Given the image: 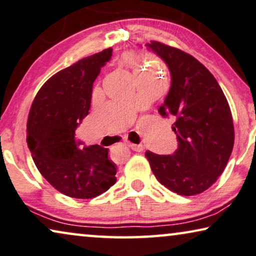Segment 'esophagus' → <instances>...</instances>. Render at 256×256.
Here are the masks:
<instances>
[{"label":"esophagus","instance_id":"34e87169","mask_svg":"<svg viewBox=\"0 0 256 256\" xmlns=\"http://www.w3.org/2000/svg\"><path fill=\"white\" fill-rule=\"evenodd\" d=\"M128 146L132 148V151H136V152H142L144 150V146L142 144H132V143H129Z\"/></svg>","mask_w":256,"mask_h":256}]
</instances>
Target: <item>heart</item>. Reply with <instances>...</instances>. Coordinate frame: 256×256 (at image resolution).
Returning a JSON list of instances; mask_svg holds the SVG:
<instances>
[{
	"mask_svg": "<svg viewBox=\"0 0 256 256\" xmlns=\"http://www.w3.org/2000/svg\"><path fill=\"white\" fill-rule=\"evenodd\" d=\"M124 62L132 66L135 76L153 78L158 73L159 64L154 60H140L134 54H127L124 56Z\"/></svg>",
	"mask_w": 256,
	"mask_h": 256,
	"instance_id": "obj_1",
	"label": "heart"
}]
</instances>
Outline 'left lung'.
I'll return each instance as SVG.
<instances>
[{"label": "left lung", "mask_w": 256, "mask_h": 256, "mask_svg": "<svg viewBox=\"0 0 256 256\" xmlns=\"http://www.w3.org/2000/svg\"><path fill=\"white\" fill-rule=\"evenodd\" d=\"M145 46L170 72V89L158 111L174 118L172 128L178 142L172 154L146 151L145 156L156 180L169 190L186 196L202 194L222 174L232 152L229 104L213 74L191 54L156 41Z\"/></svg>", "instance_id": "obj_1"}]
</instances>
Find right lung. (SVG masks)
Listing matches in <instances>:
<instances>
[{
  "label": "right lung",
  "mask_w": 256,
  "mask_h": 256,
  "mask_svg": "<svg viewBox=\"0 0 256 256\" xmlns=\"http://www.w3.org/2000/svg\"><path fill=\"white\" fill-rule=\"evenodd\" d=\"M112 49L86 57L51 76L38 90L27 120V145L43 178L62 194L95 198L116 182L108 150L81 146L76 130L88 116L92 84Z\"/></svg>",
  "instance_id": "1"
}]
</instances>
